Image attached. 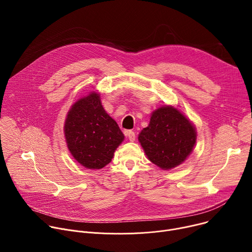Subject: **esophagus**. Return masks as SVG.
<instances>
[{
	"label": "esophagus",
	"instance_id": "1",
	"mask_svg": "<svg viewBox=\"0 0 252 252\" xmlns=\"http://www.w3.org/2000/svg\"><path fill=\"white\" fill-rule=\"evenodd\" d=\"M125 135L130 140V141H134L135 139V133L132 130H126L125 131Z\"/></svg>",
	"mask_w": 252,
	"mask_h": 252
}]
</instances>
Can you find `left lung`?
Here are the masks:
<instances>
[{"label": "left lung", "mask_w": 252, "mask_h": 252, "mask_svg": "<svg viewBox=\"0 0 252 252\" xmlns=\"http://www.w3.org/2000/svg\"><path fill=\"white\" fill-rule=\"evenodd\" d=\"M148 158L167 170L183 163L196 142L191 122L171 105L160 106L151 117L150 124L138 134Z\"/></svg>", "instance_id": "8db88e82"}]
</instances>
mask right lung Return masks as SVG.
Segmentation results:
<instances>
[{"instance_id":"add662e5","label":"right lung","mask_w":252,"mask_h":252,"mask_svg":"<svg viewBox=\"0 0 252 252\" xmlns=\"http://www.w3.org/2000/svg\"><path fill=\"white\" fill-rule=\"evenodd\" d=\"M63 131L69 153L89 169H100L109 164L125 138L116 121L103 110L95 92L71 105Z\"/></svg>"}]
</instances>
